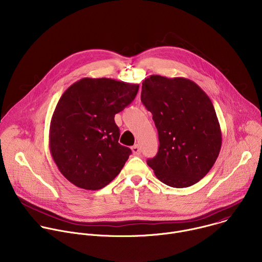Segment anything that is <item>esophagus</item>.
Segmentation results:
<instances>
[{"label": "esophagus", "instance_id": "obj_1", "mask_svg": "<svg viewBox=\"0 0 262 262\" xmlns=\"http://www.w3.org/2000/svg\"><path fill=\"white\" fill-rule=\"evenodd\" d=\"M132 151L135 156H139L141 154V148L139 145H135L132 147Z\"/></svg>", "mask_w": 262, "mask_h": 262}]
</instances>
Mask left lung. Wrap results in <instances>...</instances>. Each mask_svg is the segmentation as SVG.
I'll return each instance as SVG.
<instances>
[{"label": "left lung", "mask_w": 262, "mask_h": 262, "mask_svg": "<svg viewBox=\"0 0 262 262\" xmlns=\"http://www.w3.org/2000/svg\"><path fill=\"white\" fill-rule=\"evenodd\" d=\"M141 100L151 112L160 147L147 160L156 176L173 188H188L215 163L222 133L207 94L193 81L152 74L142 83Z\"/></svg>", "instance_id": "1"}]
</instances>
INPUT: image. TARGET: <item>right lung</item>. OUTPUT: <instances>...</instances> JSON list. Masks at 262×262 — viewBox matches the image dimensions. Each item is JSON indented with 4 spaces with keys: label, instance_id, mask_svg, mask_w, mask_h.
<instances>
[{
    "label": "right lung",
    "instance_id": "right-lung-1",
    "mask_svg": "<svg viewBox=\"0 0 262 262\" xmlns=\"http://www.w3.org/2000/svg\"><path fill=\"white\" fill-rule=\"evenodd\" d=\"M138 84L84 78L59 99L50 126V150L62 175L85 190H99L123 168L132 150L118 143L114 117L136 97Z\"/></svg>",
    "mask_w": 262,
    "mask_h": 262
}]
</instances>
